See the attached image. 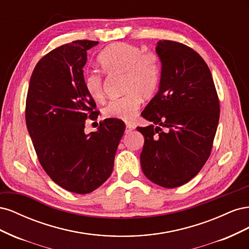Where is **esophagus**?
I'll return each mask as SVG.
<instances>
[{"instance_id":"esophagus-1","label":"esophagus","mask_w":249,"mask_h":249,"mask_svg":"<svg viewBox=\"0 0 249 249\" xmlns=\"http://www.w3.org/2000/svg\"><path fill=\"white\" fill-rule=\"evenodd\" d=\"M134 129H135V125L133 124H131V123H126L125 124V133L126 134L132 132Z\"/></svg>"}]
</instances>
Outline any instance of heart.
<instances>
[{"mask_svg": "<svg viewBox=\"0 0 249 249\" xmlns=\"http://www.w3.org/2000/svg\"><path fill=\"white\" fill-rule=\"evenodd\" d=\"M97 61L104 73L123 74L124 94L108 103L103 110L104 116L130 122L138 112L142 99H152L159 90L162 73L159 57L154 52H143L135 44L116 42L104 49ZM84 87L93 101H102L105 95L103 73H86Z\"/></svg>", "mask_w": 249, "mask_h": 249, "instance_id": "b5f03b06", "label": "heart"}]
</instances>
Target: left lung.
Here are the masks:
<instances>
[{"label": "left lung", "instance_id": "obj_1", "mask_svg": "<svg viewBox=\"0 0 249 249\" xmlns=\"http://www.w3.org/2000/svg\"><path fill=\"white\" fill-rule=\"evenodd\" d=\"M159 91L141 116L152 122L137 126L144 137L140 164L145 177L164 188L182 186L209 159L219 122V99L209 66L186 44L160 40Z\"/></svg>", "mask_w": 249, "mask_h": 249}]
</instances>
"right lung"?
I'll return each instance as SVG.
<instances>
[{"label": "right lung", "mask_w": 249, "mask_h": 249, "mask_svg": "<svg viewBox=\"0 0 249 249\" xmlns=\"http://www.w3.org/2000/svg\"><path fill=\"white\" fill-rule=\"evenodd\" d=\"M93 40H74L51 51L36 64L26 100V124L39 163L54 182L78 194L94 191L113 171L124 132L118 119H105L85 134L86 119L100 112L84 87L83 67Z\"/></svg>", "instance_id": "right-lung-1"}]
</instances>
